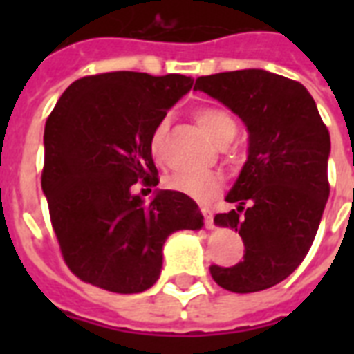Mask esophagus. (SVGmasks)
Instances as JSON below:
<instances>
[{"label": "esophagus", "mask_w": 354, "mask_h": 354, "mask_svg": "<svg viewBox=\"0 0 354 354\" xmlns=\"http://www.w3.org/2000/svg\"><path fill=\"white\" fill-rule=\"evenodd\" d=\"M200 213L204 216V226L211 230L213 227V213H211V209L209 207H200Z\"/></svg>", "instance_id": "1"}]
</instances>
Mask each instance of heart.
<instances>
[{"mask_svg":"<svg viewBox=\"0 0 354 354\" xmlns=\"http://www.w3.org/2000/svg\"><path fill=\"white\" fill-rule=\"evenodd\" d=\"M194 119L198 122V127L221 147L232 143L236 132H239L236 119L224 108L202 106L194 112ZM167 128H169V122H167V119H163V121L156 124L152 133H150L149 149L156 161L163 160V145H165ZM167 185L172 191L185 194L189 198L205 202V200L213 198V196L221 193L222 187H224V178L218 172L180 171L169 176Z\"/></svg>","mask_w":354,"mask_h":354,"instance_id":"obj_1","label":"heart"}]
</instances>
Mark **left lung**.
Listing matches in <instances>:
<instances>
[{
  "label": "left lung",
  "mask_w": 354,
  "mask_h": 354,
  "mask_svg": "<svg viewBox=\"0 0 354 354\" xmlns=\"http://www.w3.org/2000/svg\"><path fill=\"white\" fill-rule=\"evenodd\" d=\"M194 90L232 108L250 133L246 165L226 196L239 207L215 216L239 232L244 255L230 268L211 264V277L236 294L264 290L313 246L330 191L329 130L305 86L264 69L198 77Z\"/></svg>",
  "instance_id": "1"
}]
</instances>
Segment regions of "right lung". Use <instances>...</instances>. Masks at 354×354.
<instances>
[{
  "mask_svg": "<svg viewBox=\"0 0 354 354\" xmlns=\"http://www.w3.org/2000/svg\"><path fill=\"white\" fill-rule=\"evenodd\" d=\"M193 86L185 75L112 71L75 80L46 122L41 189L64 263L80 281L115 294L154 285L163 242L202 227L196 202L158 191L150 133ZM143 191V189H141Z\"/></svg>",
  "mask_w": 354,
  "mask_h": 354,
  "instance_id": "add662e5",
  "label": "right lung"
}]
</instances>
